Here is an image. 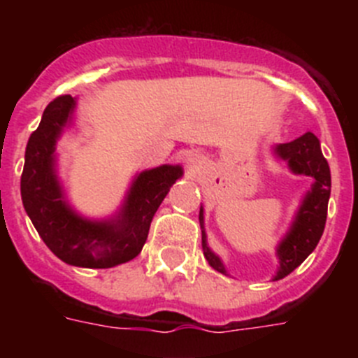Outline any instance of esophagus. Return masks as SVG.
<instances>
[{"mask_svg": "<svg viewBox=\"0 0 358 358\" xmlns=\"http://www.w3.org/2000/svg\"><path fill=\"white\" fill-rule=\"evenodd\" d=\"M185 163H186V169H188L189 172H197V170L201 169V157H199V154H194V152L186 154Z\"/></svg>", "mask_w": 358, "mask_h": 358, "instance_id": "1", "label": "esophagus"}]
</instances>
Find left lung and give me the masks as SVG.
<instances>
[{
	"label": "left lung",
	"instance_id": "8db88e82",
	"mask_svg": "<svg viewBox=\"0 0 358 358\" xmlns=\"http://www.w3.org/2000/svg\"><path fill=\"white\" fill-rule=\"evenodd\" d=\"M276 154L289 163L292 172L305 173V176L314 177V186L308 192V195L303 201L301 208L297 211V217L292 224V229L285 240L278 248V258H280V268L274 280H281L287 274H290L296 267L306 260V256L314 251L319 243L324 231L328 215V199H330L331 189V177L328 161L322 156L319 140L312 132H306L301 138L290 141V143H281L276 147ZM199 222L202 227V251L208 264L226 274L222 262L218 260L210 251L206 243V235H204V215L199 213Z\"/></svg>",
	"mask_w": 358,
	"mask_h": 358
}]
</instances>
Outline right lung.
Returning <instances> with one entry per match:
<instances>
[{
  "instance_id": "add662e5",
  "label": "right lung",
  "mask_w": 358,
  "mask_h": 358,
  "mask_svg": "<svg viewBox=\"0 0 358 358\" xmlns=\"http://www.w3.org/2000/svg\"><path fill=\"white\" fill-rule=\"evenodd\" d=\"M73 107L71 94H61L44 109L27 145L21 197L31 224L57 258L75 267L109 268L140 255L152 218L182 169L163 164L140 173L116 220H84L66 204L53 170L55 141Z\"/></svg>"
}]
</instances>
